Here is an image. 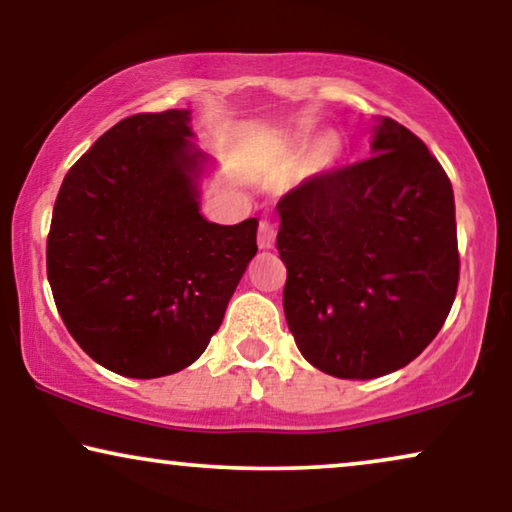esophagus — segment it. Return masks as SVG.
Here are the masks:
<instances>
[{
    "mask_svg": "<svg viewBox=\"0 0 512 512\" xmlns=\"http://www.w3.org/2000/svg\"><path fill=\"white\" fill-rule=\"evenodd\" d=\"M275 237H277V223H272L268 219L258 223V247L272 249L275 247Z\"/></svg>",
    "mask_w": 512,
    "mask_h": 512,
    "instance_id": "esophagus-1",
    "label": "esophagus"
}]
</instances>
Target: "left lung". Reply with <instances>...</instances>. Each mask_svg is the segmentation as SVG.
Instances as JSON below:
<instances>
[{
    "label": "left lung",
    "mask_w": 512,
    "mask_h": 512,
    "mask_svg": "<svg viewBox=\"0 0 512 512\" xmlns=\"http://www.w3.org/2000/svg\"><path fill=\"white\" fill-rule=\"evenodd\" d=\"M373 132V156L312 174L277 202L286 324L300 354L342 380L417 359L459 284L445 170L394 118Z\"/></svg>",
    "instance_id": "left-lung-1"
}]
</instances>
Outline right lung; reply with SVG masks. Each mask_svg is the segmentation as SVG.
Here are the masks:
<instances>
[{"mask_svg":"<svg viewBox=\"0 0 512 512\" xmlns=\"http://www.w3.org/2000/svg\"><path fill=\"white\" fill-rule=\"evenodd\" d=\"M188 121L186 109L123 118L72 165L53 207L55 307L83 352L123 377L191 366L258 251V219L200 214L205 156Z\"/></svg>","mask_w":512,"mask_h":512,"instance_id":"right-lung-1","label":"right lung"}]
</instances>
